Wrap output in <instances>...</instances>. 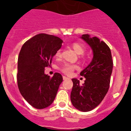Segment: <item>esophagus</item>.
<instances>
[{"label":"esophagus","mask_w":131,"mask_h":131,"mask_svg":"<svg viewBox=\"0 0 131 131\" xmlns=\"http://www.w3.org/2000/svg\"><path fill=\"white\" fill-rule=\"evenodd\" d=\"M63 80H69V79L68 78V77H65V76H63Z\"/></svg>","instance_id":"esophagus-1"}]
</instances>
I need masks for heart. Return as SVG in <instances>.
Returning <instances> with one entry per match:
<instances>
[{"label":"heart","mask_w":131,"mask_h":131,"mask_svg":"<svg viewBox=\"0 0 131 131\" xmlns=\"http://www.w3.org/2000/svg\"><path fill=\"white\" fill-rule=\"evenodd\" d=\"M72 48H73L74 50L78 54H83L84 52V47L83 45L81 44L78 43V42H74L72 44ZM61 55V52L60 50H58L55 54V56L56 58H59ZM77 68L76 65L71 64V63H66L62 66V67L60 68V70L63 73L66 74V75H71L73 73V71Z\"/></svg>","instance_id":"b5f03b06"}]
</instances>
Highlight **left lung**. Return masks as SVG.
<instances>
[{
	"label": "left lung",
	"instance_id": "8db88e82",
	"mask_svg": "<svg viewBox=\"0 0 131 131\" xmlns=\"http://www.w3.org/2000/svg\"><path fill=\"white\" fill-rule=\"evenodd\" d=\"M82 39L91 47L93 58L80 75L85 77L84 83L79 84L77 79H72L73 86L71 92L73 106L81 112L91 111L100 104L108 91L113 69L110 48L96 37L83 35Z\"/></svg>",
	"mask_w": 131,
	"mask_h": 131
}]
</instances>
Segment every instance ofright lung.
Instances as JSON below:
<instances>
[{
    "mask_svg": "<svg viewBox=\"0 0 131 131\" xmlns=\"http://www.w3.org/2000/svg\"><path fill=\"white\" fill-rule=\"evenodd\" d=\"M62 42L58 37L40 33L26 41L21 48L18 60V89L35 108L44 109L51 105L63 81L59 73L52 77L45 73V68L50 66Z\"/></svg>",
    "mask_w": 131,
    "mask_h": 131,
    "instance_id": "right-lung-1",
    "label": "right lung"
}]
</instances>
